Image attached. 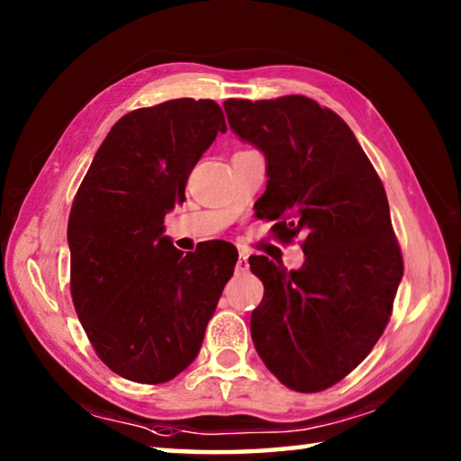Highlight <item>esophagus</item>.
<instances>
[{"mask_svg":"<svg viewBox=\"0 0 461 461\" xmlns=\"http://www.w3.org/2000/svg\"><path fill=\"white\" fill-rule=\"evenodd\" d=\"M248 270V252L240 250V257L236 262V273H246Z\"/></svg>","mask_w":461,"mask_h":461,"instance_id":"1","label":"esophagus"}]
</instances>
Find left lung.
Listing matches in <instances>:
<instances>
[{
	"label": "left lung",
	"mask_w": 461,
	"mask_h": 461,
	"mask_svg": "<svg viewBox=\"0 0 461 461\" xmlns=\"http://www.w3.org/2000/svg\"><path fill=\"white\" fill-rule=\"evenodd\" d=\"M223 108L233 133L267 156L257 215L283 244L303 236L299 270L248 260L265 285L254 347L289 390H328L375 347L404 275L385 188L347 122L316 100L230 98Z\"/></svg>",
	"instance_id": "1"
}]
</instances>
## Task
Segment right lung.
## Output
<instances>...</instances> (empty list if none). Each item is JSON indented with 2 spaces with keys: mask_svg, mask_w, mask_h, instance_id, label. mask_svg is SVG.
<instances>
[{
  "mask_svg": "<svg viewBox=\"0 0 461 461\" xmlns=\"http://www.w3.org/2000/svg\"><path fill=\"white\" fill-rule=\"evenodd\" d=\"M213 100L178 98L114 122L71 204L73 308L100 361L137 384H164L199 355L204 328L238 262L236 246L182 254L164 217L217 133Z\"/></svg>",
  "mask_w": 461,
  "mask_h": 461,
  "instance_id": "obj_1",
  "label": "right lung"
}]
</instances>
